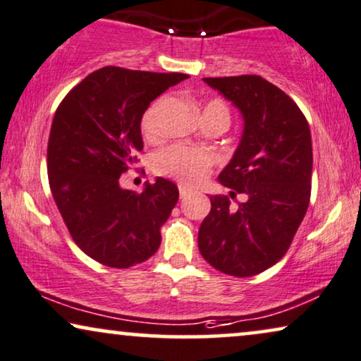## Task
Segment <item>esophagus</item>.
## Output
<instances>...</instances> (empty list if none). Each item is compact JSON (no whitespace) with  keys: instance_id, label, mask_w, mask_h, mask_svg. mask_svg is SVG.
Segmentation results:
<instances>
[{"instance_id":"obj_1","label":"esophagus","mask_w":361,"mask_h":361,"mask_svg":"<svg viewBox=\"0 0 361 361\" xmlns=\"http://www.w3.org/2000/svg\"><path fill=\"white\" fill-rule=\"evenodd\" d=\"M190 194V190L187 189L185 185H179V195H180V199H184V197H187V195Z\"/></svg>"}]
</instances>
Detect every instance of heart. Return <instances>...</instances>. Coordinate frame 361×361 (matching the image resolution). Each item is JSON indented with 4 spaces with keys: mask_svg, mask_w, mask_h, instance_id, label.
<instances>
[{
    "mask_svg": "<svg viewBox=\"0 0 361 361\" xmlns=\"http://www.w3.org/2000/svg\"><path fill=\"white\" fill-rule=\"evenodd\" d=\"M164 99L154 101L147 107L140 119V129L147 137L159 134L157 116L161 111ZM209 112H224L228 118V109L222 101H210L204 107V114ZM215 164V156L207 149L192 147L185 144H172L157 151L152 156V169L161 176L172 177L182 184H199L210 174Z\"/></svg>",
    "mask_w": 361,
    "mask_h": 361,
    "instance_id": "1",
    "label": "heart"
}]
</instances>
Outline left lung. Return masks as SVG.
I'll use <instances>...</instances> for the list:
<instances>
[{
  "label": "left lung",
  "instance_id": "8db88e82",
  "mask_svg": "<svg viewBox=\"0 0 361 361\" xmlns=\"http://www.w3.org/2000/svg\"><path fill=\"white\" fill-rule=\"evenodd\" d=\"M243 116V134L219 180L232 189L210 197L199 228V250L219 272L252 277L287 254L312 192V134L290 96L255 74L204 78Z\"/></svg>",
  "mask_w": 361,
  "mask_h": 361
}]
</instances>
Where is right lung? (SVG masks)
Returning <instances> with one entry per match:
<instances>
[{"mask_svg": "<svg viewBox=\"0 0 361 361\" xmlns=\"http://www.w3.org/2000/svg\"><path fill=\"white\" fill-rule=\"evenodd\" d=\"M182 73L106 66L84 78L56 109L48 142L54 202L84 254L114 269L146 262L161 245V227L179 200L174 182L157 177L140 194L119 177L142 151L140 119Z\"/></svg>", "mask_w": 361, "mask_h": 361, "instance_id": "right-lung-1", "label": "right lung"}]
</instances>
